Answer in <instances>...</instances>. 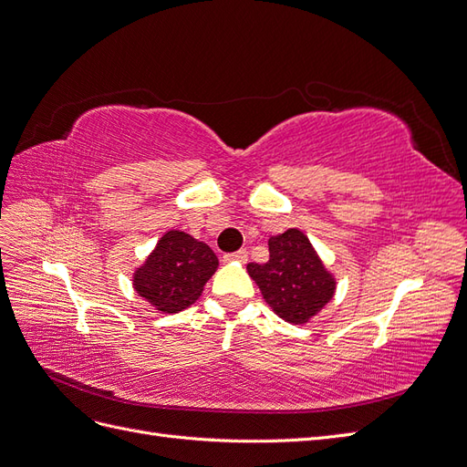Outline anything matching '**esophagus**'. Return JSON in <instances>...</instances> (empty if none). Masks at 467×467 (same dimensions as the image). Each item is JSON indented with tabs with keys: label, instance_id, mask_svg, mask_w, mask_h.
I'll list each match as a JSON object with an SVG mask.
<instances>
[{
	"label": "esophagus",
	"instance_id": "34e87169",
	"mask_svg": "<svg viewBox=\"0 0 467 467\" xmlns=\"http://www.w3.org/2000/svg\"><path fill=\"white\" fill-rule=\"evenodd\" d=\"M223 261H225V263H232V261H235V263H245V261H247V251H245V249H239V251H235V253H228V255H223Z\"/></svg>",
	"mask_w": 467,
	"mask_h": 467
}]
</instances>
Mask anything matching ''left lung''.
<instances>
[{
  "label": "left lung",
  "mask_w": 467,
  "mask_h": 467,
  "mask_svg": "<svg viewBox=\"0 0 467 467\" xmlns=\"http://www.w3.org/2000/svg\"><path fill=\"white\" fill-rule=\"evenodd\" d=\"M268 261L249 263L265 302L288 323H307L333 298L337 282L304 232L290 228L268 239Z\"/></svg>",
  "instance_id": "1"
}]
</instances>
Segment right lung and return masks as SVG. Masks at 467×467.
<instances>
[{
	"instance_id": "obj_1",
	"label": "right lung",
	"mask_w": 467,
	"mask_h": 467,
	"mask_svg": "<svg viewBox=\"0 0 467 467\" xmlns=\"http://www.w3.org/2000/svg\"><path fill=\"white\" fill-rule=\"evenodd\" d=\"M218 257L185 232L169 230L132 275V286L163 314H177L199 300L216 273Z\"/></svg>"
}]
</instances>
